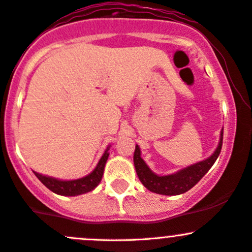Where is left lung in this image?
<instances>
[{"label":"left lung","instance_id":"obj_1","mask_svg":"<svg viewBox=\"0 0 252 252\" xmlns=\"http://www.w3.org/2000/svg\"><path fill=\"white\" fill-rule=\"evenodd\" d=\"M222 138L223 129H221L220 142H219L218 148H216V150L214 151L210 158L191 164L186 168L180 169L179 172L174 173V174L168 175H158L149 168L148 164L145 163L144 159L140 156L139 147L136 145L133 162L138 178L148 190L155 192V193L166 194V196H175V194L184 193V192L193 188L207 174L208 170L212 168L213 164L215 163L219 155H220L221 148H222Z\"/></svg>","mask_w":252,"mask_h":252}]
</instances>
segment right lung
<instances>
[{
    "label": "right lung",
    "mask_w": 252,
    "mask_h": 252,
    "mask_svg": "<svg viewBox=\"0 0 252 252\" xmlns=\"http://www.w3.org/2000/svg\"><path fill=\"white\" fill-rule=\"evenodd\" d=\"M110 147L105 149L104 154L102 155L101 159L97 163L96 168L86 177L80 178V179L75 180H59L55 178L47 177V175L39 174V173L33 172L34 175L40 180L43 185L47 186L50 191L55 192V193L61 194V196H78V194L86 193V192L93 191L99 183H101L102 177H103L104 166L107 162L108 156H109Z\"/></svg>",
    "instance_id": "right-lung-1"
}]
</instances>
